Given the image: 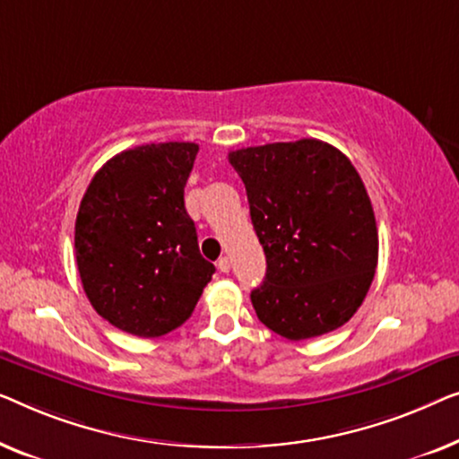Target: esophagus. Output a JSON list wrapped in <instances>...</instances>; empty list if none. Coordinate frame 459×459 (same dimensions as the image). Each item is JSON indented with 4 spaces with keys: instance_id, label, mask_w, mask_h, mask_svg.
<instances>
[{
    "instance_id": "34e87169",
    "label": "esophagus",
    "mask_w": 459,
    "mask_h": 459,
    "mask_svg": "<svg viewBox=\"0 0 459 459\" xmlns=\"http://www.w3.org/2000/svg\"><path fill=\"white\" fill-rule=\"evenodd\" d=\"M218 270H221V273H224V274L230 273V260H229L227 255H224V257H221V260H218Z\"/></svg>"
}]
</instances>
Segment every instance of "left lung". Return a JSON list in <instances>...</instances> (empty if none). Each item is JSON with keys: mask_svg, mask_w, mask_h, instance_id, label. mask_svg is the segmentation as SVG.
Wrapping results in <instances>:
<instances>
[{"mask_svg": "<svg viewBox=\"0 0 459 459\" xmlns=\"http://www.w3.org/2000/svg\"><path fill=\"white\" fill-rule=\"evenodd\" d=\"M247 191L266 279L251 303L289 341L343 326L364 301L378 262V230L350 158L318 139L230 152Z\"/></svg>", "mask_w": 459, "mask_h": 459, "instance_id": "left-lung-1", "label": "left lung"}]
</instances>
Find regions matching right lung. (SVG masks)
I'll return each mask as SVG.
<instances>
[{
    "instance_id": "right-lung-1",
    "label": "right lung",
    "mask_w": 459,
    "mask_h": 459,
    "mask_svg": "<svg viewBox=\"0 0 459 459\" xmlns=\"http://www.w3.org/2000/svg\"><path fill=\"white\" fill-rule=\"evenodd\" d=\"M199 145L150 143L108 160L74 224L76 266L95 312L134 337L189 320L214 264L199 254L185 185Z\"/></svg>"
}]
</instances>
